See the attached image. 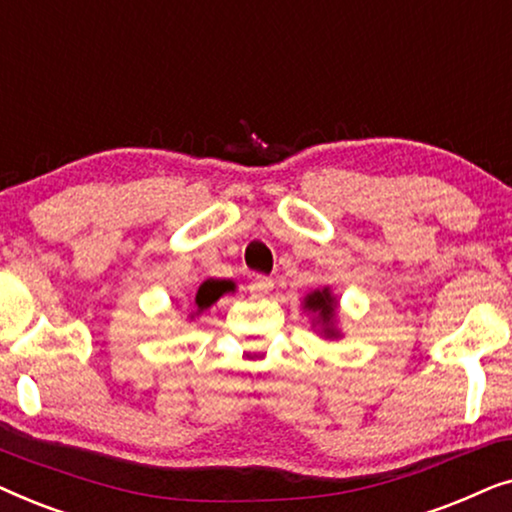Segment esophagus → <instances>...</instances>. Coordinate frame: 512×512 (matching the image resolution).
<instances>
[{
	"instance_id": "34e87169",
	"label": "esophagus",
	"mask_w": 512,
	"mask_h": 512,
	"mask_svg": "<svg viewBox=\"0 0 512 512\" xmlns=\"http://www.w3.org/2000/svg\"><path fill=\"white\" fill-rule=\"evenodd\" d=\"M272 286H275V282H272L270 277H265V275H256L254 277V282H251V293H256V296H265V293H270L272 291Z\"/></svg>"
}]
</instances>
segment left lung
<instances>
[{
  "label": "left lung",
  "mask_w": 512,
  "mask_h": 512,
  "mask_svg": "<svg viewBox=\"0 0 512 512\" xmlns=\"http://www.w3.org/2000/svg\"><path fill=\"white\" fill-rule=\"evenodd\" d=\"M303 312L310 314L312 331L324 340H340L342 331L338 326L340 300L331 291V286L314 289L303 298Z\"/></svg>",
  "instance_id": "8db88e82"
}]
</instances>
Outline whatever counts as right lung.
Masks as SVG:
<instances>
[{"label":"right lung","instance_id":"add662e5","mask_svg":"<svg viewBox=\"0 0 512 512\" xmlns=\"http://www.w3.org/2000/svg\"><path fill=\"white\" fill-rule=\"evenodd\" d=\"M235 289L237 286L233 279H214V277L205 279V282L198 286V293H195L193 307H191V312H188V319L191 321L198 319L202 312L209 310V307L216 303V300H219L221 296H226V293H235Z\"/></svg>","mask_w":512,"mask_h":512}]
</instances>
